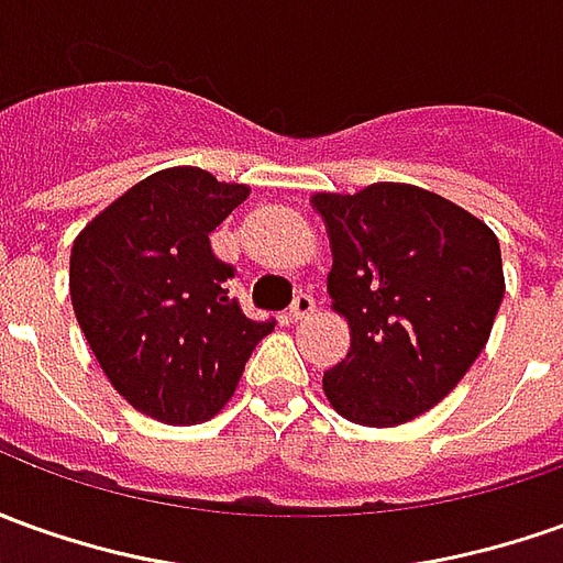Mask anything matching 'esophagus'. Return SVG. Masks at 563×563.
<instances>
[{"label": "esophagus", "mask_w": 563, "mask_h": 563, "mask_svg": "<svg viewBox=\"0 0 563 563\" xmlns=\"http://www.w3.org/2000/svg\"><path fill=\"white\" fill-rule=\"evenodd\" d=\"M312 312H316V297H312L309 290H300V294L294 297V303H290V319H309Z\"/></svg>", "instance_id": "esophagus-1"}]
</instances>
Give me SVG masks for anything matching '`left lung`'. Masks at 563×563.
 Listing matches in <instances>:
<instances>
[{"label":"left lung","instance_id":"left-lung-1","mask_svg":"<svg viewBox=\"0 0 563 563\" xmlns=\"http://www.w3.org/2000/svg\"><path fill=\"white\" fill-rule=\"evenodd\" d=\"M346 358L324 371L336 413L398 426L435 407L482 355L506 294L499 242L478 217L410 184L319 192Z\"/></svg>","mask_w":563,"mask_h":563}]
</instances>
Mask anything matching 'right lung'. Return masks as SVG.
<instances>
[{
    "mask_svg": "<svg viewBox=\"0 0 563 563\" xmlns=\"http://www.w3.org/2000/svg\"><path fill=\"white\" fill-rule=\"evenodd\" d=\"M247 199L201 168H165L131 186L79 232L69 297L115 393L170 426L211 420L275 321L232 300L235 269L211 232Z\"/></svg>",
    "mask_w": 563,
    "mask_h": 563,
    "instance_id": "add662e5",
    "label": "right lung"
}]
</instances>
